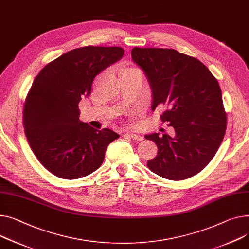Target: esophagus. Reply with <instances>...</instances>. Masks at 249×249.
<instances>
[{
	"label": "esophagus",
	"mask_w": 249,
	"mask_h": 249,
	"mask_svg": "<svg viewBox=\"0 0 249 249\" xmlns=\"http://www.w3.org/2000/svg\"><path fill=\"white\" fill-rule=\"evenodd\" d=\"M125 136L128 137V138H130V139H132V140H135V141H142V138L140 135H138V133H132V132H130V133H126Z\"/></svg>",
	"instance_id": "34e87169"
}]
</instances>
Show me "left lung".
<instances>
[{"mask_svg":"<svg viewBox=\"0 0 249 249\" xmlns=\"http://www.w3.org/2000/svg\"><path fill=\"white\" fill-rule=\"evenodd\" d=\"M131 58L149 83L152 110L167 106L160 119L176 131L175 138L157 132L144 137L159 148L148 168L170 180L196 176L213 159L225 135L217 80L200 61L173 49L133 48Z\"/></svg>","mask_w":249,"mask_h":249,"instance_id":"1","label":"left lung"}]
</instances>
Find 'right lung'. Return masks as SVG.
I'll list each match as a JSON object with an SVG mask.
<instances>
[{
  "mask_svg": "<svg viewBox=\"0 0 249 249\" xmlns=\"http://www.w3.org/2000/svg\"><path fill=\"white\" fill-rule=\"evenodd\" d=\"M121 47L88 46L49 63L36 76L24 105L29 144L55 177L76 179L103 163L107 145L120 138L109 128L80 121L79 103L90 93L95 75L123 58Z\"/></svg>",
  "mask_w": 249,
  "mask_h": 249,
  "instance_id": "1",
  "label": "right lung"
}]
</instances>
